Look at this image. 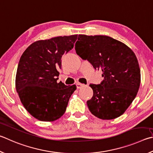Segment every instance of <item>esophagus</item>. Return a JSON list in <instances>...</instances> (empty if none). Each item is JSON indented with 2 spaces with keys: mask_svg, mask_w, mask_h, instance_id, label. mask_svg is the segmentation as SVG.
I'll return each instance as SVG.
<instances>
[{
  "mask_svg": "<svg viewBox=\"0 0 153 153\" xmlns=\"http://www.w3.org/2000/svg\"><path fill=\"white\" fill-rule=\"evenodd\" d=\"M84 85H85V84H81V83H79V82H77V84H76V87H77V89L81 88L82 87H83V86H84Z\"/></svg>",
  "mask_w": 153,
  "mask_h": 153,
  "instance_id": "1",
  "label": "esophagus"
}]
</instances>
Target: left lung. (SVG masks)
Listing matches in <instances>:
<instances>
[{"label":"left lung","instance_id":"left-lung-1","mask_svg":"<svg viewBox=\"0 0 153 153\" xmlns=\"http://www.w3.org/2000/svg\"><path fill=\"white\" fill-rule=\"evenodd\" d=\"M77 54L87 59L104 77L100 84H90L93 96L87 101L96 117L112 120L123 114L137 96L140 70L134 53L124 43L108 36L79 35Z\"/></svg>","mask_w":153,"mask_h":153}]
</instances>
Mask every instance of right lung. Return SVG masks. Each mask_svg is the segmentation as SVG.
I'll return each mask as SVG.
<instances>
[{
	"instance_id": "1",
	"label": "right lung",
	"mask_w": 153,
	"mask_h": 153,
	"mask_svg": "<svg viewBox=\"0 0 153 153\" xmlns=\"http://www.w3.org/2000/svg\"><path fill=\"white\" fill-rule=\"evenodd\" d=\"M77 35L37 41L23 52L15 86L25 108L39 120L51 122L65 113L76 85L57 82L63 54L73 49Z\"/></svg>"
}]
</instances>
